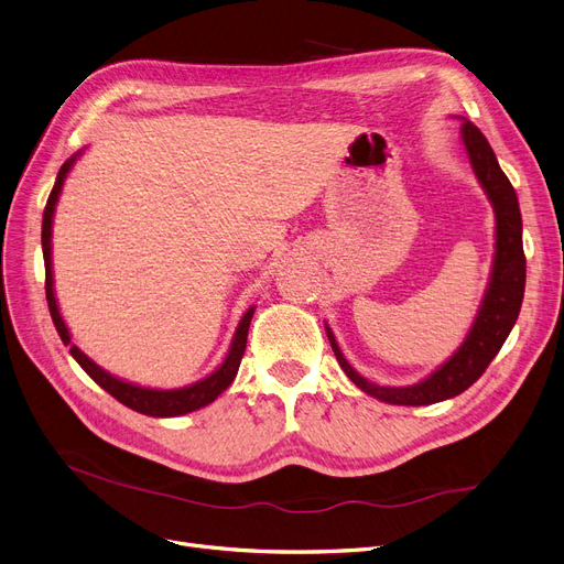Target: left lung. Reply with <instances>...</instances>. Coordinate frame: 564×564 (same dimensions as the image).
Here are the masks:
<instances>
[{
  "label": "left lung",
  "mask_w": 564,
  "mask_h": 564,
  "mask_svg": "<svg viewBox=\"0 0 564 564\" xmlns=\"http://www.w3.org/2000/svg\"><path fill=\"white\" fill-rule=\"evenodd\" d=\"M463 141L474 166L476 178L481 181L484 191L488 193L495 218H497V250L492 264V279L488 285L486 300L478 311L476 323L467 335L465 344L457 348L455 356L436 369L430 379L411 388H386L369 383L360 373L352 369L341 350L327 329V339L335 350L339 367L346 371V377L365 390L371 398H377L388 404L400 406H423L455 398L465 392L471 383L481 379V373L488 369L492 358L507 341L511 327L518 321L520 304L525 295V253H523V220H520V208L513 185L507 174L499 170L497 158L490 149L484 132L474 122L465 120L463 124Z\"/></svg>",
  "instance_id": "left-lung-1"
}]
</instances>
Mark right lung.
Here are the masks:
<instances>
[{
	"mask_svg": "<svg viewBox=\"0 0 564 564\" xmlns=\"http://www.w3.org/2000/svg\"><path fill=\"white\" fill-rule=\"evenodd\" d=\"M76 155L72 160H67L65 164L59 166L57 178L53 191L48 195L46 208H44V223H41V248H44V264H46V300H48V308H51V318L55 323L57 335L62 339V344L69 346V352L74 356V360L83 367V371L88 373V377L107 390L111 398H116L120 404L130 406L132 411L145 413V415H155V419H170V415H183V413H191L197 411L206 404H212L223 390L229 388V383L235 381L241 358H243V350H246V339H248V325L250 318H253V306H250L239 327H237V335L232 339V348H229L225 362L212 373V377H206L204 381H197L187 388H178V390H153V388H139L132 383H124L111 373H107L104 369H99L88 356H83V352L72 344V337L67 332L65 321H62L59 311H57V302H55V293H53V271H51V225H53V212H55V204L62 191V183H65L67 172L72 170Z\"/></svg>",
	"mask_w": 564,
	"mask_h": 564,
	"instance_id": "obj_1",
	"label": "right lung"
}]
</instances>
